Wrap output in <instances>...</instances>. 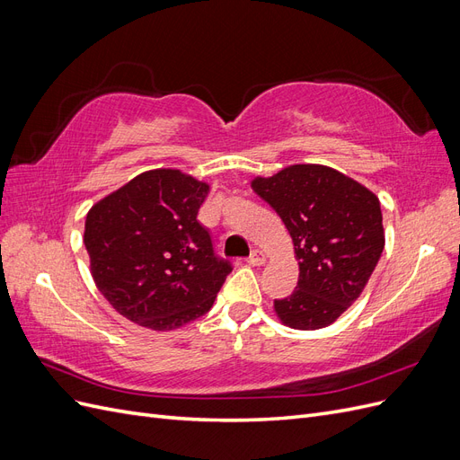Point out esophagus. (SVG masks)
Wrapping results in <instances>:
<instances>
[{"mask_svg":"<svg viewBox=\"0 0 460 460\" xmlns=\"http://www.w3.org/2000/svg\"><path fill=\"white\" fill-rule=\"evenodd\" d=\"M264 261H267V259H264V253L259 252V249H253L252 255L247 257V262L253 264V267H261V264H264Z\"/></svg>","mask_w":460,"mask_h":460,"instance_id":"obj_1","label":"esophagus"}]
</instances>
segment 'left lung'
Segmentation results:
<instances>
[{
  "mask_svg": "<svg viewBox=\"0 0 460 460\" xmlns=\"http://www.w3.org/2000/svg\"><path fill=\"white\" fill-rule=\"evenodd\" d=\"M252 188L280 215L294 240L299 280L274 299L296 330L332 324L357 301L384 252L380 201L349 176L323 164H294Z\"/></svg>",
  "mask_w": 460,
  "mask_h": 460,
  "instance_id": "8db88e82",
  "label": "left lung"
}]
</instances>
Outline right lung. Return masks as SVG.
I'll return each instance as SVG.
<instances>
[{
    "label": "right lung",
    "mask_w": 460,
    "mask_h": 460,
    "mask_svg": "<svg viewBox=\"0 0 460 460\" xmlns=\"http://www.w3.org/2000/svg\"><path fill=\"white\" fill-rule=\"evenodd\" d=\"M208 186L172 169L147 171L95 203L84 245L92 276L113 309L166 332L208 313L232 262L198 220Z\"/></svg>",
    "instance_id": "right-lung-1"
}]
</instances>
